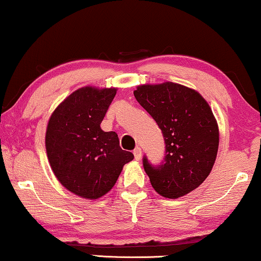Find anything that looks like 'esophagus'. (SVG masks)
<instances>
[{"label":"esophagus","instance_id":"esophagus-1","mask_svg":"<svg viewBox=\"0 0 261 261\" xmlns=\"http://www.w3.org/2000/svg\"><path fill=\"white\" fill-rule=\"evenodd\" d=\"M134 158L137 160H140L141 159V155H142V152H141V148L140 147H137L134 149Z\"/></svg>","mask_w":261,"mask_h":261}]
</instances>
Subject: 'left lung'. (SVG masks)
Returning <instances> with one entry per match:
<instances>
[{
	"label": "left lung",
	"mask_w": 261,
	"mask_h": 261,
	"mask_svg": "<svg viewBox=\"0 0 261 261\" xmlns=\"http://www.w3.org/2000/svg\"><path fill=\"white\" fill-rule=\"evenodd\" d=\"M134 96L165 140L160 165L142 160L153 189L166 198L195 190L209 176L219 148V127L209 105L196 90L172 82L139 85Z\"/></svg>",
	"instance_id": "8db88e82"
}]
</instances>
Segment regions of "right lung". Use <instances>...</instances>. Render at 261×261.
I'll list each match as a JSON object with an SVG mask.
<instances>
[{
    "instance_id": "right-lung-1",
    "label": "right lung",
    "mask_w": 261,
    "mask_h": 261,
    "mask_svg": "<svg viewBox=\"0 0 261 261\" xmlns=\"http://www.w3.org/2000/svg\"><path fill=\"white\" fill-rule=\"evenodd\" d=\"M116 89L84 87L73 91L49 117L45 144L49 165L64 188L83 198L102 197L115 185L132 152L101 122Z\"/></svg>"
}]
</instances>
